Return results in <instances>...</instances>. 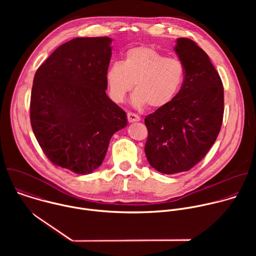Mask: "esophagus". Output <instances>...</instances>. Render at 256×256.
Returning a JSON list of instances; mask_svg holds the SVG:
<instances>
[{
	"mask_svg": "<svg viewBox=\"0 0 256 256\" xmlns=\"http://www.w3.org/2000/svg\"><path fill=\"white\" fill-rule=\"evenodd\" d=\"M140 116L136 114H132V112H128V120L130 122H140Z\"/></svg>",
	"mask_w": 256,
	"mask_h": 256,
	"instance_id": "esophagus-1",
	"label": "esophagus"
}]
</instances>
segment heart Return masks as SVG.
<instances>
[{
  "label": "heart",
  "instance_id": "obj_1",
  "mask_svg": "<svg viewBox=\"0 0 256 256\" xmlns=\"http://www.w3.org/2000/svg\"><path fill=\"white\" fill-rule=\"evenodd\" d=\"M184 77L186 68L181 60L165 58L151 46L128 50L122 62L112 64L105 72L107 90L114 102H124L134 82L132 105L150 108L168 104L179 92Z\"/></svg>",
  "mask_w": 256,
  "mask_h": 256
}]
</instances>
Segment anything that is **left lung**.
Here are the masks:
<instances>
[{"instance_id": "left-lung-1", "label": "left lung", "mask_w": 256, "mask_h": 256, "mask_svg": "<svg viewBox=\"0 0 256 256\" xmlns=\"http://www.w3.org/2000/svg\"><path fill=\"white\" fill-rule=\"evenodd\" d=\"M186 68L179 92L144 118V153L164 174L188 171L208 152L220 132L224 87L208 56L192 40L177 38L174 48Z\"/></svg>"}]
</instances>
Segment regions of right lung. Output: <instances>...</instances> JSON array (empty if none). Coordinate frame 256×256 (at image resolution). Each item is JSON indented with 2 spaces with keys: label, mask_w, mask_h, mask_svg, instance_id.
Here are the masks:
<instances>
[{
  "label": "right lung",
  "mask_w": 256,
  "mask_h": 256,
  "mask_svg": "<svg viewBox=\"0 0 256 256\" xmlns=\"http://www.w3.org/2000/svg\"><path fill=\"white\" fill-rule=\"evenodd\" d=\"M112 42L109 38L72 40L48 58L33 79L34 136L54 165L74 173L97 169L112 136L128 124L126 112L105 92Z\"/></svg>",
  "instance_id": "1"
}]
</instances>
